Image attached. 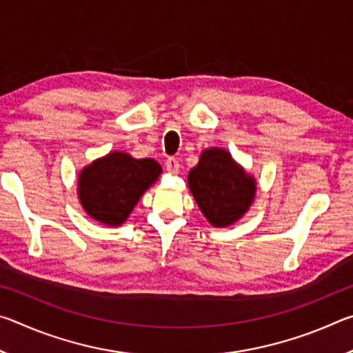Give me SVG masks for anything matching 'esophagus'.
Masks as SVG:
<instances>
[{
    "mask_svg": "<svg viewBox=\"0 0 353 353\" xmlns=\"http://www.w3.org/2000/svg\"><path fill=\"white\" fill-rule=\"evenodd\" d=\"M165 166H166V171H168L170 174H177L179 170H181V165H179V162H177L176 159H168V160H166Z\"/></svg>",
    "mask_w": 353,
    "mask_h": 353,
    "instance_id": "1",
    "label": "esophagus"
}]
</instances>
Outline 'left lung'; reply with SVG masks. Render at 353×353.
I'll return each mask as SVG.
<instances>
[{"mask_svg":"<svg viewBox=\"0 0 353 353\" xmlns=\"http://www.w3.org/2000/svg\"><path fill=\"white\" fill-rule=\"evenodd\" d=\"M187 181L196 204L213 227L240 221L256 194L255 177L224 148L204 149Z\"/></svg>","mask_w":353,"mask_h":353,"instance_id":"obj_1","label":"left lung"}]
</instances>
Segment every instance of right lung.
I'll return each instance as SVG.
<instances>
[{
  "label": "right lung",
  "instance_id": "obj_1",
  "mask_svg": "<svg viewBox=\"0 0 353 353\" xmlns=\"http://www.w3.org/2000/svg\"><path fill=\"white\" fill-rule=\"evenodd\" d=\"M160 174L162 166L154 159H135L124 151H112L81 170L77 198L92 219L118 227L126 223L137 202Z\"/></svg>",
  "mask_w": 353,
  "mask_h": 353
}]
</instances>
